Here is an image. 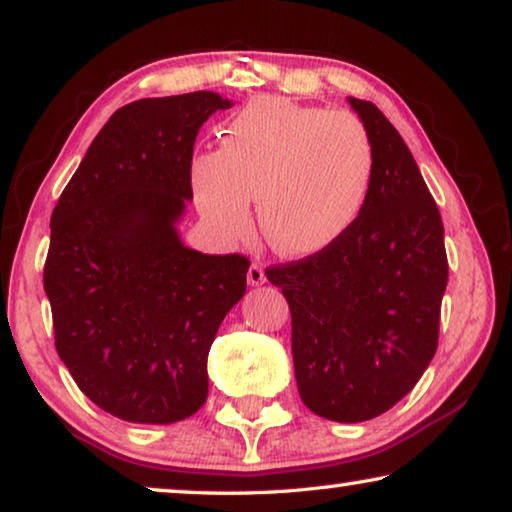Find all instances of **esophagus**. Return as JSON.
<instances>
[{"label":"esophagus","instance_id":"esophagus-1","mask_svg":"<svg viewBox=\"0 0 512 512\" xmlns=\"http://www.w3.org/2000/svg\"><path fill=\"white\" fill-rule=\"evenodd\" d=\"M266 282V275H264V268L262 264H250L248 268V284H253V287H259V284Z\"/></svg>","mask_w":512,"mask_h":512}]
</instances>
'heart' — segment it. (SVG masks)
Masks as SVG:
<instances>
[{
	"label": "heart",
	"instance_id": "1",
	"mask_svg": "<svg viewBox=\"0 0 512 512\" xmlns=\"http://www.w3.org/2000/svg\"><path fill=\"white\" fill-rule=\"evenodd\" d=\"M375 176V144L352 112L257 97L221 131L219 151L198 155L192 187L198 210L228 237L259 221L275 250L323 253L348 235Z\"/></svg>",
	"mask_w": 512,
	"mask_h": 512
}]
</instances>
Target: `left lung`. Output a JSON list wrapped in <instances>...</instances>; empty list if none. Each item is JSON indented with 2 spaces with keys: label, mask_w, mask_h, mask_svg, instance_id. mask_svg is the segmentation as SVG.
Masks as SVG:
<instances>
[{
  "label": "left lung",
  "mask_w": 512,
  "mask_h": 512,
  "mask_svg": "<svg viewBox=\"0 0 512 512\" xmlns=\"http://www.w3.org/2000/svg\"><path fill=\"white\" fill-rule=\"evenodd\" d=\"M375 144V176L348 235L266 268L291 309L298 393L336 422L386 413L438 348L445 230L409 146L375 103L350 97Z\"/></svg>",
  "instance_id": "1"
}]
</instances>
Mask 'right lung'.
<instances>
[{
    "label": "right lung",
    "mask_w": 512,
    "mask_h": 512,
    "mask_svg": "<svg viewBox=\"0 0 512 512\" xmlns=\"http://www.w3.org/2000/svg\"><path fill=\"white\" fill-rule=\"evenodd\" d=\"M232 103L140 99L94 137L51 214L45 293L60 361L115 418L171 424L207 400V354L244 298L250 259L183 246L194 142Z\"/></svg>",
    "instance_id": "obj_1"
}]
</instances>
